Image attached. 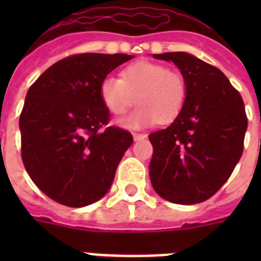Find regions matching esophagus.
<instances>
[{"mask_svg": "<svg viewBox=\"0 0 261 261\" xmlns=\"http://www.w3.org/2000/svg\"><path fill=\"white\" fill-rule=\"evenodd\" d=\"M133 137H134L135 141H139V139L146 138L147 135H146V134H143V133H133Z\"/></svg>", "mask_w": 261, "mask_h": 261, "instance_id": "34e87169", "label": "esophagus"}]
</instances>
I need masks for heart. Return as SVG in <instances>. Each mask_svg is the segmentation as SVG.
I'll return each instance as SVG.
<instances>
[{"label": "heart", "instance_id": "obj_1", "mask_svg": "<svg viewBox=\"0 0 261 261\" xmlns=\"http://www.w3.org/2000/svg\"><path fill=\"white\" fill-rule=\"evenodd\" d=\"M100 96L111 114L123 115L138 102L141 107L123 120L128 128H142L155 122L172 123L187 102L184 75L161 63L139 61L124 67L122 79L108 75L100 84Z\"/></svg>", "mask_w": 261, "mask_h": 261}]
</instances>
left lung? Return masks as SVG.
<instances>
[{
	"instance_id": "left-lung-1",
	"label": "left lung",
	"mask_w": 261,
	"mask_h": 261,
	"mask_svg": "<svg viewBox=\"0 0 261 261\" xmlns=\"http://www.w3.org/2000/svg\"><path fill=\"white\" fill-rule=\"evenodd\" d=\"M153 57L180 69L188 96L171 126L149 135L151 186L172 203L204 202L226 182L243 155L248 127L243 97L218 67L194 55Z\"/></svg>"
}]
</instances>
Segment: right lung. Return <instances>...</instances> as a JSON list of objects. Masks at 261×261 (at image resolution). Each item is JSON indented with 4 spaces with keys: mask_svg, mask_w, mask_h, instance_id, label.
Wrapping results in <instances>:
<instances>
[{
    "mask_svg": "<svg viewBox=\"0 0 261 261\" xmlns=\"http://www.w3.org/2000/svg\"><path fill=\"white\" fill-rule=\"evenodd\" d=\"M127 54L70 55L50 66L27 93L20 115L21 159L50 199L84 207L108 192L133 135L108 126L100 84Z\"/></svg>",
    "mask_w": 261,
    "mask_h": 261,
    "instance_id": "1",
    "label": "right lung"
}]
</instances>
